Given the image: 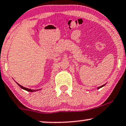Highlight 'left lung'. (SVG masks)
I'll list each match as a JSON object with an SVG mask.
<instances>
[{"label": "left lung", "instance_id": "left-lung-1", "mask_svg": "<svg viewBox=\"0 0 126 126\" xmlns=\"http://www.w3.org/2000/svg\"><path fill=\"white\" fill-rule=\"evenodd\" d=\"M104 85H105V84H103V85H102V86H101L100 87H98V89H100V88H101V87H103V86H104Z\"/></svg>", "mask_w": 126, "mask_h": 126}]
</instances>
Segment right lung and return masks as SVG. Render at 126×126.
I'll list each match as a JSON object with an SVG mask.
<instances>
[{
	"label": "right lung",
	"mask_w": 126,
	"mask_h": 126,
	"mask_svg": "<svg viewBox=\"0 0 126 126\" xmlns=\"http://www.w3.org/2000/svg\"><path fill=\"white\" fill-rule=\"evenodd\" d=\"M17 84L20 86V87L22 88V89H24V90H26V91H28V92H35V91H36L35 90H32V89H28V88H26V87H23V86H22L21 85H20L19 84H18L17 83Z\"/></svg>",
	"instance_id": "right-lung-1"
}]
</instances>
